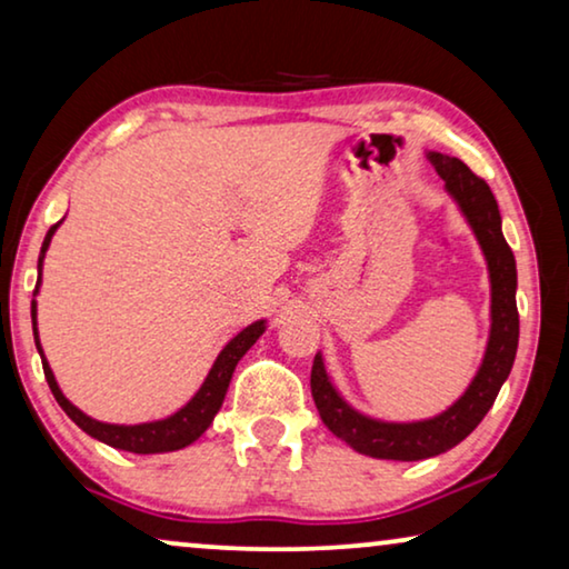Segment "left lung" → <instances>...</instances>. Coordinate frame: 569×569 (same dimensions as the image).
<instances>
[{
	"label": "left lung",
	"instance_id": "left-lung-1",
	"mask_svg": "<svg viewBox=\"0 0 569 569\" xmlns=\"http://www.w3.org/2000/svg\"><path fill=\"white\" fill-rule=\"evenodd\" d=\"M430 162L446 180L448 193L459 201L461 211L475 229L482 244L487 266L492 278V332L487 346L485 363L471 381L459 402L448 407L443 415L426 422H379L363 418L342 402L338 391L327 379L322 358H315L311 366V397L319 410V418L335 436L342 438L358 453L373 459L420 461L438 456L461 443L475 430L498 397L502 381L508 379L516 361L518 348V307H516V258L502 237L500 211L487 182L469 170L461 159L446 154H430Z\"/></svg>",
	"mask_w": 569,
	"mask_h": 569
}]
</instances>
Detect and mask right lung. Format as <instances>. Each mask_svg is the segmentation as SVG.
<instances>
[{
	"label": "right lung",
	"instance_id": "1",
	"mask_svg": "<svg viewBox=\"0 0 569 569\" xmlns=\"http://www.w3.org/2000/svg\"><path fill=\"white\" fill-rule=\"evenodd\" d=\"M56 227H59V223H53V227L48 229L46 239H43L41 260H43V252H46L48 242H51ZM33 317H36V301H33ZM262 332H266V322H254V325L247 327V330L239 332L237 338L221 350L219 358H216L213 368H211V373L206 376L203 387L198 389V395L190 399V402L182 407L180 412H174L172 418H167V420L143 422V426H108V422H98V420L87 418L82 410H77V407L61 395L59 383H56L51 368H48L46 358H43L41 342H38V332H36V346H38V350H41L43 373H46L48 387H51V391H53L56 402L61 405V410L67 412L69 418L74 420L87 436L98 438V441L113 446V448H121V451L164 453V451H178V448H186V446L193 443L196 438L203 436V430L213 422V415L219 412V407L223 402V395H227V387L231 381V373H234L237 361L254 346V340H258Z\"/></svg>",
	"mask_w": 569,
	"mask_h": 569
}]
</instances>
